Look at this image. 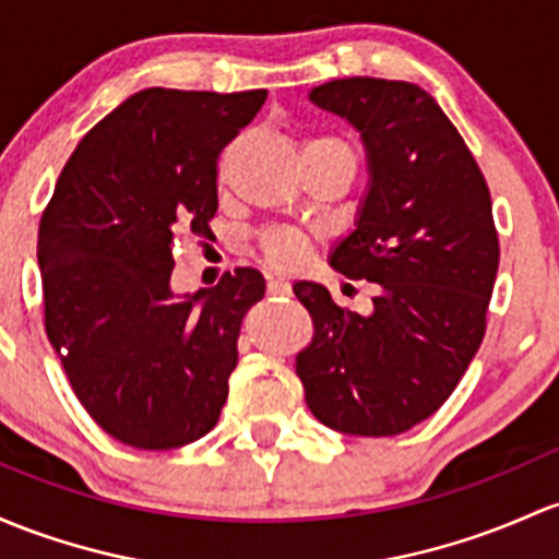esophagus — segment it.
Here are the masks:
<instances>
[{
	"label": "esophagus",
	"mask_w": 559,
	"mask_h": 559,
	"mask_svg": "<svg viewBox=\"0 0 559 559\" xmlns=\"http://www.w3.org/2000/svg\"><path fill=\"white\" fill-rule=\"evenodd\" d=\"M266 290L272 293V296H287V293H290V282L282 280V277H269Z\"/></svg>",
	"instance_id": "esophagus-1"
}]
</instances>
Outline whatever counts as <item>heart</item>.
I'll return each instance as SVG.
<instances>
[{
	"label": "heart",
	"mask_w": 559,
	"mask_h": 559,
	"mask_svg": "<svg viewBox=\"0 0 559 559\" xmlns=\"http://www.w3.org/2000/svg\"><path fill=\"white\" fill-rule=\"evenodd\" d=\"M306 146L346 148L344 143L335 141V138H314V141H309ZM346 152H349V148H346ZM263 250H266L269 261L277 263V266H296V263L304 258L306 242H304L301 234L280 229V231H269L266 237H263Z\"/></svg>",
	"instance_id": "b5f03b06"
}]
</instances>
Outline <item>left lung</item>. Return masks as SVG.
Masks as SVG:
<instances>
[{"label": "left lung", "instance_id": "left-lung-1", "mask_svg": "<svg viewBox=\"0 0 559 559\" xmlns=\"http://www.w3.org/2000/svg\"><path fill=\"white\" fill-rule=\"evenodd\" d=\"M309 100L346 119L365 146L368 189L328 261L378 293L359 314L325 285L296 282L314 325L296 373L330 429L402 435L450 397L483 344L498 272L490 191L464 138L418 85L349 76L311 87Z\"/></svg>", "mask_w": 559, "mask_h": 559}]
</instances>
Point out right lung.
I'll list each match as a JSON object with an SVG mask.
<instances>
[{"mask_svg":"<svg viewBox=\"0 0 559 559\" xmlns=\"http://www.w3.org/2000/svg\"><path fill=\"white\" fill-rule=\"evenodd\" d=\"M266 90L148 87L82 138L39 224L45 328L76 400L114 440L170 450L218 424L245 311L266 282L234 269L176 293L173 234L210 231L215 165Z\"/></svg>","mask_w":559,"mask_h":559,"instance_id":"obj_1","label":"right lung"}]
</instances>
